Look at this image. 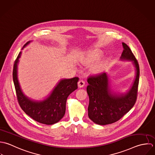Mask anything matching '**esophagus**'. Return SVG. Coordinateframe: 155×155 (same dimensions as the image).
<instances>
[{"instance_id":"1","label":"esophagus","mask_w":155,"mask_h":155,"mask_svg":"<svg viewBox=\"0 0 155 155\" xmlns=\"http://www.w3.org/2000/svg\"><path fill=\"white\" fill-rule=\"evenodd\" d=\"M84 85H85V82L83 80H80L78 82V86L79 88L83 87Z\"/></svg>"}]
</instances>
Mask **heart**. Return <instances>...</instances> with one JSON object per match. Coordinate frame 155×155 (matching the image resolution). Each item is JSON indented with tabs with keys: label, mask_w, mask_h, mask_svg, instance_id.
<instances>
[{
	"label": "heart",
	"mask_w": 155,
	"mask_h": 155,
	"mask_svg": "<svg viewBox=\"0 0 155 155\" xmlns=\"http://www.w3.org/2000/svg\"><path fill=\"white\" fill-rule=\"evenodd\" d=\"M101 58V56L99 53L91 51L85 55L83 58V61L86 64H92L94 62H97ZM106 67V64L103 62H99L95 63L92 66V71L95 73H99L102 72Z\"/></svg>",
	"instance_id": "1"
}]
</instances>
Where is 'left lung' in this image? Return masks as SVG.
Wrapping results in <instances>:
<instances>
[{
	"label": "left lung",
	"instance_id": "1",
	"mask_svg": "<svg viewBox=\"0 0 155 155\" xmlns=\"http://www.w3.org/2000/svg\"><path fill=\"white\" fill-rule=\"evenodd\" d=\"M124 51L121 61L132 63L135 76L132 84L126 93L113 91L109 75L106 72L88 77L87 92L89 97L88 116L94 124L105 125L120 120L134 105L139 83V64L130 48L122 42Z\"/></svg>",
	"mask_w": 155,
	"mask_h": 155
}]
</instances>
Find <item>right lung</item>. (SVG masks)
I'll return each mask as SVG.
<instances>
[{
    "instance_id": "1",
    "label": "right lung",
    "mask_w": 155,
    "mask_h": 155,
    "mask_svg": "<svg viewBox=\"0 0 155 155\" xmlns=\"http://www.w3.org/2000/svg\"><path fill=\"white\" fill-rule=\"evenodd\" d=\"M31 41L25 44L23 48ZM21 51L19 53L13 68V81L18 102L21 109L35 121L45 124H53L59 122L63 117L66 111V103L68 96L78 88L79 78L61 79L44 99H32L23 93L18 79V64Z\"/></svg>"
}]
</instances>
